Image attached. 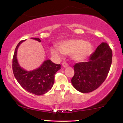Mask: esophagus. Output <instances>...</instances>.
Masks as SVG:
<instances>
[{"label":"esophagus","instance_id":"obj_1","mask_svg":"<svg viewBox=\"0 0 123 123\" xmlns=\"http://www.w3.org/2000/svg\"><path fill=\"white\" fill-rule=\"evenodd\" d=\"M62 66L63 68H66L69 66L68 64L66 62H63L62 63Z\"/></svg>","mask_w":123,"mask_h":123}]
</instances>
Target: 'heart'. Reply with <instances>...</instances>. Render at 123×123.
Returning <instances> with one entry per match:
<instances>
[{
    "instance_id": "heart-1",
    "label": "heart",
    "mask_w": 123,
    "mask_h": 123,
    "mask_svg": "<svg viewBox=\"0 0 123 123\" xmlns=\"http://www.w3.org/2000/svg\"><path fill=\"white\" fill-rule=\"evenodd\" d=\"M58 49H52L51 54L56 57H60L62 53L63 54L72 55L77 61H81L91 54L92 47L82 40H69L63 41L58 44Z\"/></svg>"
}]
</instances>
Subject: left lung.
<instances>
[{
  "instance_id": "obj_1",
  "label": "left lung",
  "mask_w": 123,
  "mask_h": 123,
  "mask_svg": "<svg viewBox=\"0 0 123 123\" xmlns=\"http://www.w3.org/2000/svg\"><path fill=\"white\" fill-rule=\"evenodd\" d=\"M112 50L103 42L90 55L88 62L76 63L71 81L77 91L88 93L95 90L104 82L111 68Z\"/></svg>"
}]
</instances>
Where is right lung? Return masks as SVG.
Returning a JSON list of instances; mask_svg holds the SVG:
<instances>
[{
	"label": "right lung",
	"mask_w": 123,
	"mask_h": 123,
	"mask_svg": "<svg viewBox=\"0 0 123 123\" xmlns=\"http://www.w3.org/2000/svg\"><path fill=\"white\" fill-rule=\"evenodd\" d=\"M32 39L41 42L39 38ZM21 40L17 46L12 58V68L14 75L21 87L28 92L36 95H43L53 87L55 73L61 69L60 64H55L51 61H45L40 67L32 71H26L19 66L17 60V52Z\"/></svg>",
	"instance_id": "right-lung-1"
}]
</instances>
